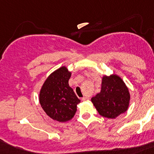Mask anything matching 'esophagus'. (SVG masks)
I'll list each match as a JSON object with an SVG mask.
<instances>
[{
	"mask_svg": "<svg viewBox=\"0 0 154 154\" xmlns=\"http://www.w3.org/2000/svg\"><path fill=\"white\" fill-rule=\"evenodd\" d=\"M81 100H89V98L87 97H84L81 98Z\"/></svg>",
	"mask_w": 154,
	"mask_h": 154,
	"instance_id": "obj_1",
	"label": "esophagus"
}]
</instances>
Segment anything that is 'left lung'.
Wrapping results in <instances>:
<instances>
[{
	"mask_svg": "<svg viewBox=\"0 0 154 154\" xmlns=\"http://www.w3.org/2000/svg\"><path fill=\"white\" fill-rule=\"evenodd\" d=\"M129 101L128 88L120 77L115 74L103 77L100 92L92 98L99 114L108 119H115L124 113Z\"/></svg>",
	"mask_w": 154,
	"mask_h": 154,
	"instance_id": "1",
	"label": "left lung"
}]
</instances>
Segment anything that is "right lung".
<instances>
[{
  "label": "right lung",
  "instance_id": "obj_1",
  "mask_svg": "<svg viewBox=\"0 0 154 154\" xmlns=\"http://www.w3.org/2000/svg\"><path fill=\"white\" fill-rule=\"evenodd\" d=\"M70 76L66 67L62 66L49 76L41 88L40 104L54 120L62 122L70 120L77 112L80 100L69 85Z\"/></svg>",
  "mask_w": 154,
  "mask_h": 154
}]
</instances>
